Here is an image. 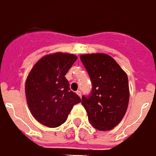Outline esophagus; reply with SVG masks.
<instances>
[{
  "label": "esophagus",
  "mask_w": 156,
  "mask_h": 156,
  "mask_svg": "<svg viewBox=\"0 0 156 156\" xmlns=\"http://www.w3.org/2000/svg\"><path fill=\"white\" fill-rule=\"evenodd\" d=\"M76 94L78 95H79L80 97H81V91H80V90H77L76 91Z\"/></svg>",
  "instance_id": "esophagus-1"
}]
</instances>
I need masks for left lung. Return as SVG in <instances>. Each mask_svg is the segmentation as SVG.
Listing matches in <instances>:
<instances>
[{
    "instance_id": "obj_1",
    "label": "left lung",
    "mask_w": 156,
    "mask_h": 156,
    "mask_svg": "<svg viewBox=\"0 0 156 156\" xmlns=\"http://www.w3.org/2000/svg\"><path fill=\"white\" fill-rule=\"evenodd\" d=\"M80 58L91 81V91L83 95L81 101L90 123L99 130L113 129L128 107L127 75L108 55L87 54Z\"/></svg>"
}]
</instances>
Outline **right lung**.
Returning a JSON list of instances; mask_svg holds the SVG:
<instances>
[{
	"label": "right lung",
	"instance_id": "right-lung-1",
	"mask_svg": "<svg viewBox=\"0 0 156 156\" xmlns=\"http://www.w3.org/2000/svg\"><path fill=\"white\" fill-rule=\"evenodd\" d=\"M77 57L55 53L42 57L30 70L26 82V96L31 114L40 123L55 128L66 120L81 99L70 90L66 75Z\"/></svg>",
	"mask_w": 156,
	"mask_h": 156
}]
</instances>
